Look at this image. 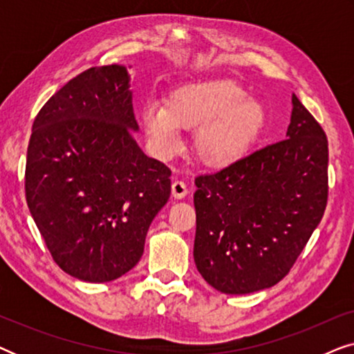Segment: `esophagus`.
Instances as JSON below:
<instances>
[{
    "label": "esophagus",
    "mask_w": 354,
    "mask_h": 354,
    "mask_svg": "<svg viewBox=\"0 0 354 354\" xmlns=\"http://www.w3.org/2000/svg\"><path fill=\"white\" fill-rule=\"evenodd\" d=\"M188 193V188H187V183L183 180H174L172 182V196L177 198V200H180V198H185Z\"/></svg>",
    "instance_id": "1"
}]
</instances>
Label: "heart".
<instances>
[{"mask_svg":"<svg viewBox=\"0 0 354 354\" xmlns=\"http://www.w3.org/2000/svg\"><path fill=\"white\" fill-rule=\"evenodd\" d=\"M142 124L149 142L161 154L176 151L180 129H196L195 149L207 166L239 161L253 148L266 124L263 104L250 98L234 80H206L171 91L167 103L148 101Z\"/></svg>","mask_w":354,"mask_h":354,"instance_id":"heart-1","label":"heart"}]
</instances>
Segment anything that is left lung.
<instances>
[{
  "instance_id": "obj_1",
  "label": "left lung",
  "mask_w": 354,
  "mask_h": 354,
  "mask_svg": "<svg viewBox=\"0 0 354 354\" xmlns=\"http://www.w3.org/2000/svg\"><path fill=\"white\" fill-rule=\"evenodd\" d=\"M287 138L195 178L193 258L211 287L245 295L279 283L321 222L326 132L297 96Z\"/></svg>"
}]
</instances>
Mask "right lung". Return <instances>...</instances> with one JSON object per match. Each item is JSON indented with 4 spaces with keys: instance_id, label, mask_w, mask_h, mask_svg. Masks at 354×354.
<instances>
[{
    "instance_id": "obj_1",
    "label": "right lung",
    "mask_w": 354,
    "mask_h": 354,
    "mask_svg": "<svg viewBox=\"0 0 354 354\" xmlns=\"http://www.w3.org/2000/svg\"><path fill=\"white\" fill-rule=\"evenodd\" d=\"M124 66L90 67L57 90L32 125L28 209L72 277L111 282L142 258L154 216L171 196V169L133 138Z\"/></svg>"
}]
</instances>
